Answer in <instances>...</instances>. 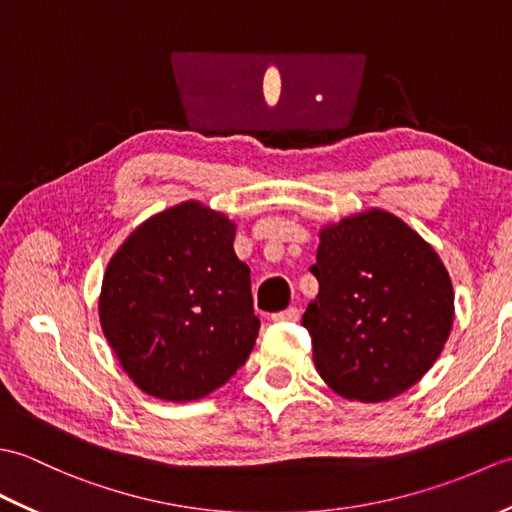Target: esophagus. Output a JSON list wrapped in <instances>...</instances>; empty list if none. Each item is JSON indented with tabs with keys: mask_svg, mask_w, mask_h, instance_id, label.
Segmentation results:
<instances>
[{
	"mask_svg": "<svg viewBox=\"0 0 512 512\" xmlns=\"http://www.w3.org/2000/svg\"><path fill=\"white\" fill-rule=\"evenodd\" d=\"M299 317H301V312L297 310V308H286V310H281V312H275L273 314V321H299Z\"/></svg>",
	"mask_w": 512,
	"mask_h": 512,
	"instance_id": "esophagus-1",
	"label": "esophagus"
}]
</instances>
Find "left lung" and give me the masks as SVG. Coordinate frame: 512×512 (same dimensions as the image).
Listing matches in <instances>:
<instances>
[{"label":"left lung","mask_w":512,"mask_h":512,"mask_svg":"<svg viewBox=\"0 0 512 512\" xmlns=\"http://www.w3.org/2000/svg\"><path fill=\"white\" fill-rule=\"evenodd\" d=\"M303 312L314 367L347 400L400 396L438 361L453 325V286L431 244L400 217L369 209L319 231Z\"/></svg>","instance_id":"left-lung-1"}]
</instances>
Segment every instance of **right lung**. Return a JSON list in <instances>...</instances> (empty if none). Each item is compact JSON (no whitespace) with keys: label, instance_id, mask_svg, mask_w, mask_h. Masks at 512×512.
Returning a JSON list of instances; mask_svg holds the SVG:
<instances>
[{"label":"right lung","instance_id":"obj_1","mask_svg":"<svg viewBox=\"0 0 512 512\" xmlns=\"http://www.w3.org/2000/svg\"><path fill=\"white\" fill-rule=\"evenodd\" d=\"M235 222L195 200L151 215L107 264L99 319L145 394L189 402L222 387L253 352L259 319Z\"/></svg>","mask_w":512,"mask_h":512}]
</instances>
